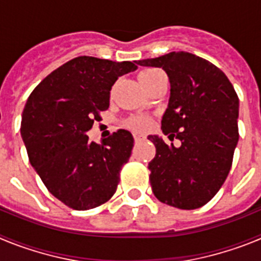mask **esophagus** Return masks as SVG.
<instances>
[{"instance_id":"obj_1","label":"esophagus","mask_w":261,"mask_h":261,"mask_svg":"<svg viewBox=\"0 0 261 261\" xmlns=\"http://www.w3.org/2000/svg\"><path fill=\"white\" fill-rule=\"evenodd\" d=\"M133 137H135V141L136 142L142 141V140H145V136L141 135V133H135V135H133Z\"/></svg>"}]
</instances>
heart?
I'll list each match as a JSON object with an SVG mask.
<instances>
[{"mask_svg":"<svg viewBox=\"0 0 261 261\" xmlns=\"http://www.w3.org/2000/svg\"><path fill=\"white\" fill-rule=\"evenodd\" d=\"M156 71H159V70H155V69H147V70H144L141 74H140V80H144V78L149 77V75L155 74ZM132 124H133V126H135V128L144 129V128H146L147 121L145 119H135V120H133Z\"/></svg>","mask_w":261,"mask_h":261,"instance_id":"obj_1","label":"heart"}]
</instances>
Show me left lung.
Listing matches in <instances>:
<instances>
[{
	"mask_svg": "<svg viewBox=\"0 0 261 261\" xmlns=\"http://www.w3.org/2000/svg\"><path fill=\"white\" fill-rule=\"evenodd\" d=\"M162 68L170 81V99L162 130L180 146L154 135L156 153L150 184L156 199L175 208L197 209L213 199L229 175L239 140V99L229 78L208 60L188 52L137 61Z\"/></svg>",
	"mask_w": 261,
	"mask_h": 261,
	"instance_id": "1",
	"label": "left lung"
}]
</instances>
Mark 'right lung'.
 <instances>
[{
	"mask_svg": "<svg viewBox=\"0 0 261 261\" xmlns=\"http://www.w3.org/2000/svg\"><path fill=\"white\" fill-rule=\"evenodd\" d=\"M130 61L80 56L53 70L27 99L20 135L30 163L56 199L75 211L105 204L116 192L120 170L132 154V133L120 129L102 145L86 135Z\"/></svg>",
	"mask_w": 261,
	"mask_h": 261,
	"instance_id": "add662e5",
	"label": "right lung"
}]
</instances>
